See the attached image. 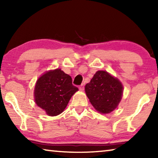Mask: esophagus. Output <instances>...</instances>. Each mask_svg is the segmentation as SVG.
<instances>
[{
  "label": "esophagus",
  "mask_w": 158,
  "mask_h": 158,
  "mask_svg": "<svg viewBox=\"0 0 158 158\" xmlns=\"http://www.w3.org/2000/svg\"><path fill=\"white\" fill-rule=\"evenodd\" d=\"M79 89L80 90H84V85H83V84L81 85H79Z\"/></svg>",
  "instance_id": "obj_1"
}]
</instances>
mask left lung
<instances>
[{
	"label": "left lung",
	"mask_w": 158,
	"mask_h": 158,
	"mask_svg": "<svg viewBox=\"0 0 158 158\" xmlns=\"http://www.w3.org/2000/svg\"><path fill=\"white\" fill-rule=\"evenodd\" d=\"M85 91L96 110L102 114H109L121 100L123 87L117 78L107 72L100 70L85 85Z\"/></svg>",
	"instance_id": "obj_1"
}]
</instances>
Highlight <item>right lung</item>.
Listing matches in <instances>:
<instances>
[{"instance_id":"obj_1","label":"right lung","mask_w":158,"mask_h":158,"mask_svg":"<svg viewBox=\"0 0 158 158\" xmlns=\"http://www.w3.org/2000/svg\"><path fill=\"white\" fill-rule=\"evenodd\" d=\"M78 90L73 85L72 77L58 68L47 72L37 79L35 102L48 116H55L62 113Z\"/></svg>"}]
</instances>
